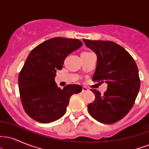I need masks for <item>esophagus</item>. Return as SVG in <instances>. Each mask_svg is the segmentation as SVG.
<instances>
[{"instance_id":"obj_1","label":"esophagus","mask_w":149,"mask_h":149,"mask_svg":"<svg viewBox=\"0 0 149 149\" xmlns=\"http://www.w3.org/2000/svg\"><path fill=\"white\" fill-rule=\"evenodd\" d=\"M89 91V89L87 88L86 87H83L82 88V92H87Z\"/></svg>"}]
</instances>
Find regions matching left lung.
<instances>
[{
	"label": "left lung",
	"instance_id": "obj_1",
	"mask_svg": "<svg viewBox=\"0 0 149 149\" xmlns=\"http://www.w3.org/2000/svg\"><path fill=\"white\" fill-rule=\"evenodd\" d=\"M83 40L97 56L92 80L108 85L103 95L92 90L95 99L88 105L89 113L102 123H114L127 115L137 97L140 88L137 66L129 52L116 42Z\"/></svg>",
	"mask_w": 149,
	"mask_h": 149
}]
</instances>
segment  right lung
<instances>
[{
	"mask_svg": "<svg viewBox=\"0 0 149 149\" xmlns=\"http://www.w3.org/2000/svg\"><path fill=\"white\" fill-rule=\"evenodd\" d=\"M83 45L78 39L56 37L42 42L31 51L18 78L21 102L27 115L42 123L62 117L70 97L82 91L79 85L63 89L54 82L57 70L64 59Z\"/></svg>",
	"mask_w": 149,
	"mask_h": 149,
	"instance_id": "1",
	"label": "right lung"
}]
</instances>
